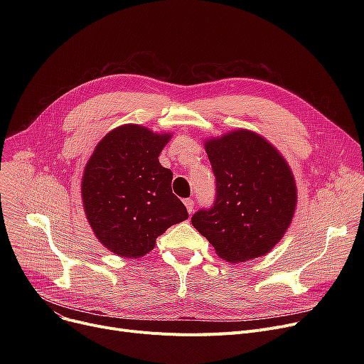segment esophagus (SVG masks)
Instances as JSON below:
<instances>
[{"instance_id":"1","label":"esophagus","mask_w":364,"mask_h":364,"mask_svg":"<svg viewBox=\"0 0 364 364\" xmlns=\"http://www.w3.org/2000/svg\"><path fill=\"white\" fill-rule=\"evenodd\" d=\"M184 205H186V208H187L188 214H192V213H193V209H195V200H193L192 198L184 199Z\"/></svg>"}]
</instances>
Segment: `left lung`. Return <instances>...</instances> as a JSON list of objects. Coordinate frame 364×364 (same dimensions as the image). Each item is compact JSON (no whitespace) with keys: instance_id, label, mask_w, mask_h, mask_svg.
Returning a JSON list of instances; mask_svg holds the SVG:
<instances>
[{"instance_id":"obj_1","label":"left lung","mask_w":364,"mask_h":364,"mask_svg":"<svg viewBox=\"0 0 364 364\" xmlns=\"http://www.w3.org/2000/svg\"><path fill=\"white\" fill-rule=\"evenodd\" d=\"M205 144L215 176V200L193 214V227L225 261L243 262L270 252L296 206L289 165L269 141L247 129Z\"/></svg>"}]
</instances>
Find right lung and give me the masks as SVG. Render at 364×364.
<instances>
[{
    "instance_id": "add662e5",
    "label": "right lung",
    "mask_w": 364,
    "mask_h": 364,
    "mask_svg": "<svg viewBox=\"0 0 364 364\" xmlns=\"http://www.w3.org/2000/svg\"><path fill=\"white\" fill-rule=\"evenodd\" d=\"M171 139L140 125H122L95 146L85 165L81 192L87 220L113 254L139 258L166 228L188 218L172 193V172L159 164Z\"/></svg>"
}]
</instances>
